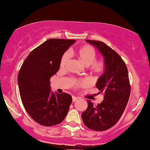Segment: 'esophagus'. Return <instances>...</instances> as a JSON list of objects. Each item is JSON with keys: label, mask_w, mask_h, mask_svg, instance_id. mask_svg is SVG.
<instances>
[{"label": "esophagus", "mask_w": 150, "mask_h": 150, "mask_svg": "<svg viewBox=\"0 0 150 150\" xmlns=\"http://www.w3.org/2000/svg\"><path fill=\"white\" fill-rule=\"evenodd\" d=\"M77 99H78V98H77V97H76V96H73V97H72V101H73V102H75L76 100H77Z\"/></svg>", "instance_id": "1"}]
</instances>
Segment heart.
I'll list each match as a JSON object with an SVG mask.
<instances>
[{"label":"heart","mask_w":150,"mask_h":150,"mask_svg":"<svg viewBox=\"0 0 150 150\" xmlns=\"http://www.w3.org/2000/svg\"><path fill=\"white\" fill-rule=\"evenodd\" d=\"M76 55L79 61L86 66H90V71L92 74L98 75L105 71V64L103 60L95 61L96 58V53L95 50L89 45L81 47L76 52ZM69 58V54L65 53L62 57L60 60V68L64 69ZM87 84L86 81L79 80L74 81L73 86L75 88L84 86Z\"/></svg>","instance_id":"b5f03b06"}]
</instances>
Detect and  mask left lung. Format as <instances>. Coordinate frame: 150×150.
<instances>
[{
  "mask_svg": "<svg viewBox=\"0 0 150 150\" xmlns=\"http://www.w3.org/2000/svg\"><path fill=\"white\" fill-rule=\"evenodd\" d=\"M86 41L93 45L104 57L105 69L96 86L104 98L95 106L88 100V108L82 112L84 125L96 131H104L117 123L125 110L130 95L128 71L125 62L117 52L105 43L96 40Z\"/></svg>",
  "mask_w": 150,
  "mask_h": 150,
  "instance_id": "8db88e82",
  "label": "left lung"
}]
</instances>
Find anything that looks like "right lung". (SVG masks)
I'll return each mask as SVG.
<instances>
[{
    "label": "right lung",
    "instance_id": "obj_1",
    "mask_svg": "<svg viewBox=\"0 0 150 150\" xmlns=\"http://www.w3.org/2000/svg\"><path fill=\"white\" fill-rule=\"evenodd\" d=\"M75 42L47 40L30 53L20 69L18 83L22 102L30 117L40 125H56L68 113L71 96L52 92L50 79L58 71L64 53Z\"/></svg>",
    "mask_w": 150,
    "mask_h": 150
}]
</instances>
